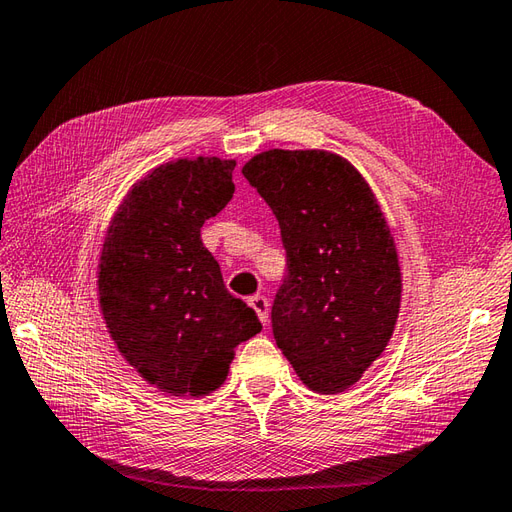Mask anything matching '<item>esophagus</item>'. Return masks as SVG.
Segmentation results:
<instances>
[{"label":"esophagus","instance_id":"obj_1","mask_svg":"<svg viewBox=\"0 0 512 512\" xmlns=\"http://www.w3.org/2000/svg\"><path fill=\"white\" fill-rule=\"evenodd\" d=\"M247 304L256 311V315L260 317V322H263V324L269 322V300L265 298V295H252V298L247 300Z\"/></svg>","mask_w":512,"mask_h":512}]
</instances>
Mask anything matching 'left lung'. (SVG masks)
Listing matches in <instances>:
<instances>
[{
  "label": "left lung",
  "instance_id": "obj_1",
  "mask_svg": "<svg viewBox=\"0 0 512 512\" xmlns=\"http://www.w3.org/2000/svg\"><path fill=\"white\" fill-rule=\"evenodd\" d=\"M243 175L274 210L287 249L271 306L276 344L306 388L344 392L381 357L401 309L399 254L379 201L331 151L271 149Z\"/></svg>",
  "mask_w": 512,
  "mask_h": 512
}]
</instances>
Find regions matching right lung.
I'll return each mask as SVG.
<instances>
[{"label": "right lung", "mask_w": 512, "mask_h": 512, "mask_svg": "<svg viewBox=\"0 0 512 512\" xmlns=\"http://www.w3.org/2000/svg\"><path fill=\"white\" fill-rule=\"evenodd\" d=\"M234 166L186 157L153 168L122 199L102 243L98 302L109 335L170 396L221 388L234 348L263 328L201 243L203 223L234 195Z\"/></svg>", "instance_id": "1"}]
</instances>
